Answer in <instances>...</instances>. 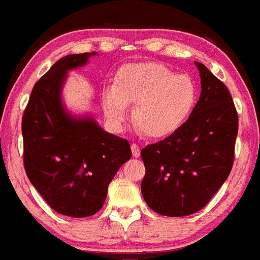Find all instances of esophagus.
Masks as SVG:
<instances>
[{"label":"esophagus","mask_w":260,"mask_h":260,"mask_svg":"<svg viewBox=\"0 0 260 260\" xmlns=\"http://www.w3.org/2000/svg\"><path fill=\"white\" fill-rule=\"evenodd\" d=\"M132 152H133V157L138 158L140 157V149L138 147V144H132Z\"/></svg>","instance_id":"34e87169"}]
</instances>
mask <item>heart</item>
Wrapping results in <instances>:
<instances>
[{"mask_svg":"<svg viewBox=\"0 0 260 260\" xmlns=\"http://www.w3.org/2000/svg\"><path fill=\"white\" fill-rule=\"evenodd\" d=\"M197 98V84L190 75L176 74L160 63L140 62L123 68L116 85L103 88L102 107L108 123L121 128L130 105H135L134 121L140 132L159 139L186 122Z\"/></svg>","mask_w":260,"mask_h":260,"instance_id":"obj_1","label":"heart"}]
</instances>
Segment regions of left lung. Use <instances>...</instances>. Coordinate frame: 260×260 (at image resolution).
Masks as SVG:
<instances>
[{
  "mask_svg": "<svg viewBox=\"0 0 260 260\" xmlns=\"http://www.w3.org/2000/svg\"><path fill=\"white\" fill-rule=\"evenodd\" d=\"M199 70L202 91L186 122L169 138L143 148L142 194L157 213H195L218 191L234 163L239 117L229 89L206 66Z\"/></svg>",
  "mask_w": 260,
  "mask_h": 260,
  "instance_id": "left-lung-1",
  "label": "left lung"
}]
</instances>
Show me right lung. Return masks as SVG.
<instances>
[{"mask_svg":"<svg viewBox=\"0 0 260 260\" xmlns=\"http://www.w3.org/2000/svg\"><path fill=\"white\" fill-rule=\"evenodd\" d=\"M98 52L68 54L34 85L23 116L24 167L31 185L53 211L83 218L105 204L107 189L130 159L126 139L105 132L90 115H73L63 105L69 71Z\"/></svg>","mask_w":260,"mask_h":260,"instance_id":"right-lung-1","label":"right lung"}]
</instances>
